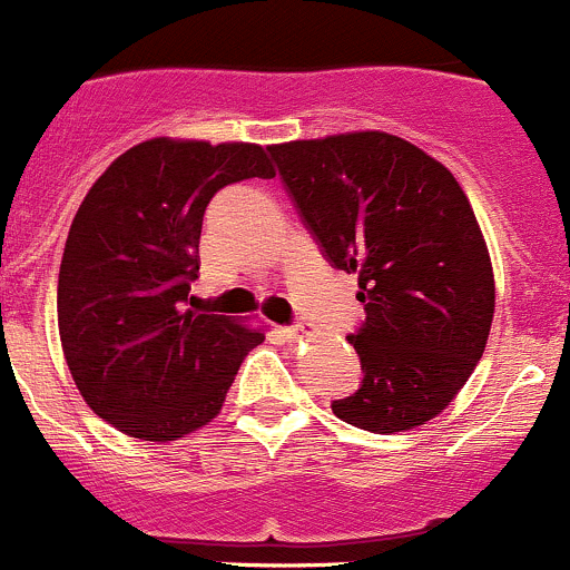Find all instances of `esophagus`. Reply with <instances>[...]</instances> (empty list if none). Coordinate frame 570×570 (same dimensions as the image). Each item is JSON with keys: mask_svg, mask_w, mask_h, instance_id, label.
Here are the masks:
<instances>
[{"mask_svg": "<svg viewBox=\"0 0 570 570\" xmlns=\"http://www.w3.org/2000/svg\"><path fill=\"white\" fill-rule=\"evenodd\" d=\"M309 332H313V326L304 324V321H296V324L285 326V335L291 337V341H298V337H307Z\"/></svg>", "mask_w": 570, "mask_h": 570, "instance_id": "1", "label": "esophagus"}]
</instances>
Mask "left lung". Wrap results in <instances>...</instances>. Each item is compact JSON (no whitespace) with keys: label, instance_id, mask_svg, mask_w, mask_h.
Segmentation results:
<instances>
[{"label":"left lung","instance_id":"obj_1","mask_svg":"<svg viewBox=\"0 0 570 570\" xmlns=\"http://www.w3.org/2000/svg\"><path fill=\"white\" fill-rule=\"evenodd\" d=\"M285 194L332 268L357 274L348 335L363 382L332 413L368 432L435 419L484 352L493 268L449 168L387 132L268 146Z\"/></svg>","mask_w":570,"mask_h":570}]
</instances>
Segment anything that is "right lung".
<instances>
[{
    "instance_id": "add662e5",
    "label": "right lung",
    "mask_w": 570,
    "mask_h": 570,
    "mask_svg": "<svg viewBox=\"0 0 570 570\" xmlns=\"http://www.w3.org/2000/svg\"><path fill=\"white\" fill-rule=\"evenodd\" d=\"M252 177H274L263 146L155 138L112 160L77 210L60 263V341L82 399L116 430L140 441L199 430L266 337L187 307L207 205Z\"/></svg>"
}]
</instances>
